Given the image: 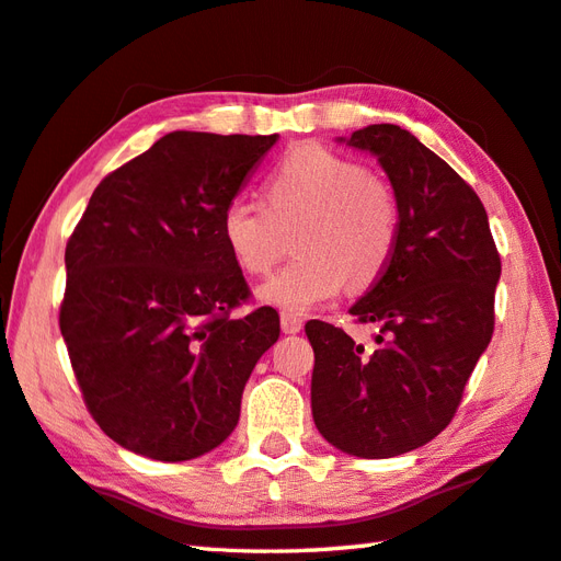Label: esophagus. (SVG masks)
Here are the masks:
<instances>
[{
	"instance_id": "1",
	"label": "esophagus",
	"mask_w": 561,
	"mask_h": 561,
	"mask_svg": "<svg viewBox=\"0 0 561 561\" xmlns=\"http://www.w3.org/2000/svg\"><path fill=\"white\" fill-rule=\"evenodd\" d=\"M279 320H282V330L287 332V335H296V332H301V328H304V320L289 311H282Z\"/></svg>"
}]
</instances>
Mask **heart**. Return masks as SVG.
Wrapping results in <instances>:
<instances>
[{
    "instance_id": "heart-1",
    "label": "heart",
    "mask_w": 561,
    "mask_h": 561,
    "mask_svg": "<svg viewBox=\"0 0 561 561\" xmlns=\"http://www.w3.org/2000/svg\"><path fill=\"white\" fill-rule=\"evenodd\" d=\"M262 209L231 199L221 211V238L236 265L267 277L287 255L299 260L262 284L260 299L301 313L362 291L386 272L400 236V199L383 173L320 141L294 147L265 185Z\"/></svg>"
}]
</instances>
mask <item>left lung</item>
<instances>
[{"mask_svg": "<svg viewBox=\"0 0 561 561\" xmlns=\"http://www.w3.org/2000/svg\"><path fill=\"white\" fill-rule=\"evenodd\" d=\"M350 147L378 157L400 199L386 272L350 313L374 323V350L323 320L306 325L316 354L311 410L328 444L392 458L450 424L494 332L502 257L478 193L398 125H368Z\"/></svg>", "mask_w": 561, "mask_h": 561, "instance_id": "obj_1", "label": "left lung"}]
</instances>
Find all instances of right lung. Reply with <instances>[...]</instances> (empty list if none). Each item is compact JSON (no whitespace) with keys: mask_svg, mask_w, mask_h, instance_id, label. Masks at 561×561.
I'll use <instances>...</instances> for the list:
<instances>
[{"mask_svg":"<svg viewBox=\"0 0 561 561\" xmlns=\"http://www.w3.org/2000/svg\"><path fill=\"white\" fill-rule=\"evenodd\" d=\"M279 135L171 133L99 183L71 231L59 330L83 402L115 444L153 460L217 448L279 316L250 289L221 211Z\"/></svg>","mask_w":561,"mask_h":561,"instance_id":"1","label":"right lung"}]
</instances>
